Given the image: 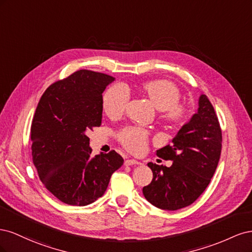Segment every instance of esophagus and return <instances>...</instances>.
Wrapping results in <instances>:
<instances>
[{
    "instance_id": "esophagus-1",
    "label": "esophagus",
    "mask_w": 252,
    "mask_h": 252,
    "mask_svg": "<svg viewBox=\"0 0 252 252\" xmlns=\"http://www.w3.org/2000/svg\"><path fill=\"white\" fill-rule=\"evenodd\" d=\"M141 164L139 161H136V159H133V158H128L125 161V165L126 166H131V165H139Z\"/></svg>"
}]
</instances>
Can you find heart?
<instances>
[{"mask_svg":"<svg viewBox=\"0 0 252 252\" xmlns=\"http://www.w3.org/2000/svg\"><path fill=\"white\" fill-rule=\"evenodd\" d=\"M143 91L159 110H164L165 117L171 121H180L185 116L186 109L179 103L181 93L173 83L156 80L145 83ZM130 98V90L123 83L111 85L103 95V107L110 117H119L126 109ZM123 146L133 154H141L147 146L148 131L136 126H129L118 134Z\"/></svg>","mask_w":252,"mask_h":252,"instance_id":"obj_1","label":"heart"}]
</instances>
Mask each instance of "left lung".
I'll return each mask as SVG.
<instances>
[{
	"label": "left lung",
	"instance_id": "left-lung-1",
	"mask_svg": "<svg viewBox=\"0 0 252 252\" xmlns=\"http://www.w3.org/2000/svg\"><path fill=\"white\" fill-rule=\"evenodd\" d=\"M222 150V130L212 104L205 94L199 108L183 125L172 144L157 150V156L170 159V167L148 163L154 173L143 194L149 203L164 210H178L191 205L209 185Z\"/></svg>",
	"mask_w": 252,
	"mask_h": 252
}]
</instances>
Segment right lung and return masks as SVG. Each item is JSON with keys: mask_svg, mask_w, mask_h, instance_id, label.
Here are the masks:
<instances>
[{"mask_svg": "<svg viewBox=\"0 0 252 252\" xmlns=\"http://www.w3.org/2000/svg\"><path fill=\"white\" fill-rule=\"evenodd\" d=\"M114 78L79 70L50 85L32 124V162L44 186L68 205L101 197L124 159L114 150L91 157L87 132L101 126L103 95Z\"/></svg>", "mask_w": 252, "mask_h": 252, "instance_id": "add662e5", "label": "right lung"}]
</instances>
